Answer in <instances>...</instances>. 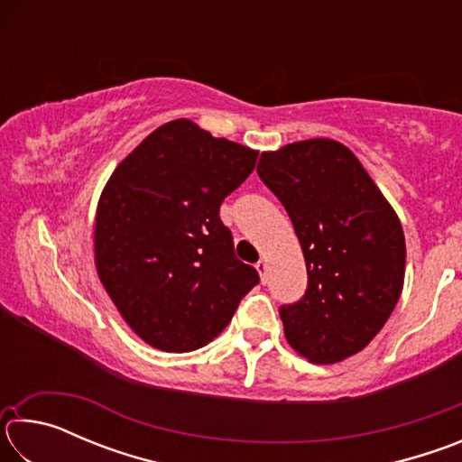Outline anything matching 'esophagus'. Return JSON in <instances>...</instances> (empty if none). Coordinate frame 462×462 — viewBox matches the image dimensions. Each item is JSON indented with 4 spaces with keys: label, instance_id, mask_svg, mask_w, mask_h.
<instances>
[{
    "label": "esophagus",
    "instance_id": "34e87169",
    "mask_svg": "<svg viewBox=\"0 0 462 462\" xmlns=\"http://www.w3.org/2000/svg\"><path fill=\"white\" fill-rule=\"evenodd\" d=\"M254 267H256V271H259V277H261L263 283H267V269H269L267 261H259L254 264Z\"/></svg>",
    "mask_w": 462,
    "mask_h": 462
}]
</instances>
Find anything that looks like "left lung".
Wrapping results in <instances>:
<instances>
[{
    "instance_id": "obj_1",
    "label": "left lung",
    "mask_w": 462,
    "mask_h": 462,
    "mask_svg": "<svg viewBox=\"0 0 462 462\" xmlns=\"http://www.w3.org/2000/svg\"><path fill=\"white\" fill-rule=\"evenodd\" d=\"M256 171L291 217L308 267L306 295L279 310L289 346L316 365L361 353L403 289L395 209L355 152L330 138L263 152Z\"/></svg>"
}]
</instances>
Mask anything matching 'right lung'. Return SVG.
<instances>
[{
  "mask_svg": "<svg viewBox=\"0 0 462 462\" xmlns=\"http://www.w3.org/2000/svg\"><path fill=\"white\" fill-rule=\"evenodd\" d=\"M256 156L181 118L151 132L107 179L93 226L97 277L152 348L206 346L259 283L220 220L224 198L253 173Z\"/></svg>",
  "mask_w": 462,
  "mask_h": 462,
  "instance_id": "add662e5",
  "label": "right lung"
}]
</instances>
